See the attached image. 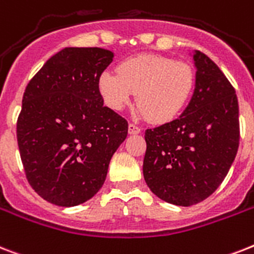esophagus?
<instances>
[{
    "instance_id": "34e87169",
    "label": "esophagus",
    "mask_w": 254,
    "mask_h": 254,
    "mask_svg": "<svg viewBox=\"0 0 254 254\" xmlns=\"http://www.w3.org/2000/svg\"><path fill=\"white\" fill-rule=\"evenodd\" d=\"M138 133H141V127H137V125L133 123L129 124V134H138Z\"/></svg>"
}]
</instances>
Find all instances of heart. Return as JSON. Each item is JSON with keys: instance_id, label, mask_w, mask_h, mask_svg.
Listing matches in <instances>:
<instances>
[{"instance_id": "heart-1", "label": "heart", "mask_w": 254, "mask_h": 254, "mask_svg": "<svg viewBox=\"0 0 254 254\" xmlns=\"http://www.w3.org/2000/svg\"><path fill=\"white\" fill-rule=\"evenodd\" d=\"M194 83L189 64L158 55L127 59L117 66V74L106 70L99 77V90L109 108L123 111L135 94L141 115L155 124L170 123L180 115Z\"/></svg>"}]
</instances>
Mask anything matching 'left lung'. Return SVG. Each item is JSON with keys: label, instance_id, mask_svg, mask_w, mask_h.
Returning a JSON list of instances; mask_svg holds the SVG:
<instances>
[{"label": "left lung", "instance_id": "8db88e82", "mask_svg": "<svg viewBox=\"0 0 254 254\" xmlns=\"http://www.w3.org/2000/svg\"><path fill=\"white\" fill-rule=\"evenodd\" d=\"M195 88L179 119L145 131L143 177L163 201L191 206L218 189L240 141L235 88L205 53L193 55Z\"/></svg>", "mask_w": 254, "mask_h": 254}]
</instances>
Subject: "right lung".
Returning <instances> with one entry per match:
<instances>
[{"mask_svg":"<svg viewBox=\"0 0 254 254\" xmlns=\"http://www.w3.org/2000/svg\"><path fill=\"white\" fill-rule=\"evenodd\" d=\"M112 59L103 48H65L27 84L18 147L27 180L51 203L70 207L92 198L127 138V121L103 106L99 91Z\"/></svg>","mask_w":254,"mask_h":254,"instance_id":"right-lung-1","label":"right lung"}]
</instances>
